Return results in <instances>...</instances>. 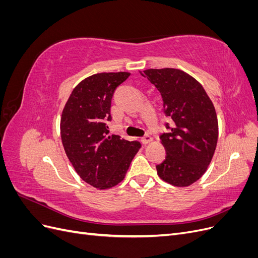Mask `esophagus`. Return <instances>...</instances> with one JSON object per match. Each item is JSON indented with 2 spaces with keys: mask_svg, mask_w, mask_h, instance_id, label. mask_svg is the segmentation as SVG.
Listing matches in <instances>:
<instances>
[{
  "mask_svg": "<svg viewBox=\"0 0 258 258\" xmlns=\"http://www.w3.org/2000/svg\"><path fill=\"white\" fill-rule=\"evenodd\" d=\"M141 141H142L143 144H147V143H150V142L153 141V138H152L150 135H145V136L141 139Z\"/></svg>",
  "mask_w": 258,
  "mask_h": 258,
  "instance_id": "obj_1",
  "label": "esophagus"
}]
</instances>
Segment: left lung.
I'll list each match as a JSON object with an SVG mask.
<instances>
[{"mask_svg":"<svg viewBox=\"0 0 258 258\" xmlns=\"http://www.w3.org/2000/svg\"><path fill=\"white\" fill-rule=\"evenodd\" d=\"M158 89L163 110L171 119L160 136L166 159L156 166L159 177L178 187L189 186L205 174L215 152L217 116L201 84L178 69L140 72Z\"/></svg>","mask_w":258,"mask_h":258,"instance_id":"left-lung-1","label":"left lung"}]
</instances>
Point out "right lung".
I'll return each mask as SVG.
<instances>
[{"instance_id": "add662e5", "label": "right lung", "mask_w": 258, "mask_h": 258, "mask_svg": "<svg viewBox=\"0 0 258 258\" xmlns=\"http://www.w3.org/2000/svg\"><path fill=\"white\" fill-rule=\"evenodd\" d=\"M130 73H98L73 89L61 116L66 154L86 183L106 189L120 183L141 143L108 135L115 89Z\"/></svg>"}]
</instances>
